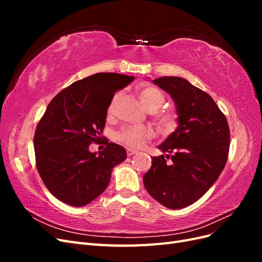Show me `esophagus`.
Returning <instances> with one entry per match:
<instances>
[{
  "mask_svg": "<svg viewBox=\"0 0 262 262\" xmlns=\"http://www.w3.org/2000/svg\"><path fill=\"white\" fill-rule=\"evenodd\" d=\"M137 153H138L137 149H133V148H131V147L126 148V154H128V156H132V155L137 154Z\"/></svg>",
  "mask_w": 262,
  "mask_h": 262,
  "instance_id": "34e87169",
  "label": "esophagus"
}]
</instances>
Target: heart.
I'll use <instances>...</instances> for the list:
<instances>
[{
    "instance_id": "obj_1",
    "label": "heart",
    "mask_w": 262,
    "mask_h": 262,
    "mask_svg": "<svg viewBox=\"0 0 262 262\" xmlns=\"http://www.w3.org/2000/svg\"><path fill=\"white\" fill-rule=\"evenodd\" d=\"M139 98L141 104L147 110V112H155L160 108L164 102L163 93L153 86H145L141 89L139 92ZM116 98L109 105L108 112L112 113L115 108ZM156 119L163 128L169 129L175 122V116L168 110H163V112L156 113ZM150 132L144 128V126H126L122 129L121 132L118 134V139L123 143L128 144L132 147H140L144 144V142L149 139Z\"/></svg>"
}]
</instances>
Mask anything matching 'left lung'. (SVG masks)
<instances>
[{"label":"left lung","instance_id":"obj_1","mask_svg":"<svg viewBox=\"0 0 262 262\" xmlns=\"http://www.w3.org/2000/svg\"><path fill=\"white\" fill-rule=\"evenodd\" d=\"M153 83L175 102L178 126L158 145L167 154L152 157L143 182L157 202L178 210L199 200L217 180L227 161L229 128L210 95L185 78L163 76Z\"/></svg>","mask_w":262,"mask_h":262}]
</instances>
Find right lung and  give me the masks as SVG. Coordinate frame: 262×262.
Wrapping results in <instances>:
<instances>
[{
    "instance_id": "obj_1",
    "label": "right lung",
    "mask_w": 262,
    "mask_h": 262,
    "mask_svg": "<svg viewBox=\"0 0 262 262\" xmlns=\"http://www.w3.org/2000/svg\"><path fill=\"white\" fill-rule=\"evenodd\" d=\"M134 80L118 73H96L61 91L39 121L34 148L39 175L58 200L84 207L108 187L112 170L126 158L125 148L107 144L90 150L100 140L115 93Z\"/></svg>"
}]
</instances>
